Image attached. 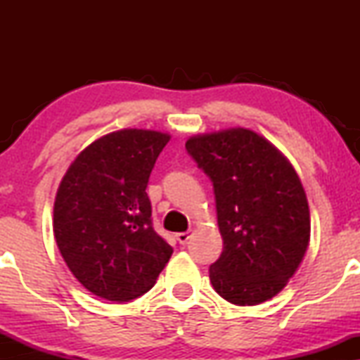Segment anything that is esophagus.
Wrapping results in <instances>:
<instances>
[{"label":"esophagus","mask_w":360,"mask_h":360,"mask_svg":"<svg viewBox=\"0 0 360 360\" xmlns=\"http://www.w3.org/2000/svg\"><path fill=\"white\" fill-rule=\"evenodd\" d=\"M188 239H190V233H179V234H176V240H179L180 244H186V243H188Z\"/></svg>","instance_id":"34e87169"}]
</instances>
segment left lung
I'll return each instance as SVG.
<instances>
[{
    "label": "left lung",
    "instance_id": "1",
    "mask_svg": "<svg viewBox=\"0 0 360 360\" xmlns=\"http://www.w3.org/2000/svg\"><path fill=\"white\" fill-rule=\"evenodd\" d=\"M185 149L213 184L223 252L210 280L229 303L252 307L275 297L309 243V210L290 162L249 129L191 137Z\"/></svg>",
    "mask_w": 360,
    "mask_h": 360
}]
</instances>
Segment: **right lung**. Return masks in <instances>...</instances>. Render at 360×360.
<instances>
[{
  "mask_svg": "<svg viewBox=\"0 0 360 360\" xmlns=\"http://www.w3.org/2000/svg\"><path fill=\"white\" fill-rule=\"evenodd\" d=\"M170 136L122 129L73 160L53 205V234L70 272L110 302L134 300L154 287L174 249L157 234L146 193Z\"/></svg>",
  "mask_w": 360,
  "mask_h": 360,
  "instance_id": "add662e5",
  "label": "right lung"
}]
</instances>
